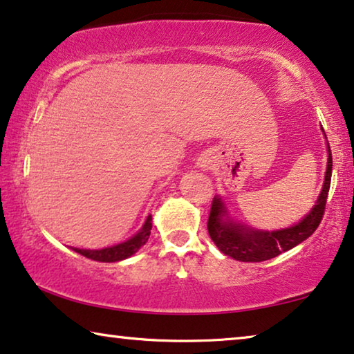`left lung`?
I'll list each match as a JSON object with an SVG mask.
<instances>
[{"instance_id":"obj_1","label":"left lung","mask_w":354,"mask_h":354,"mask_svg":"<svg viewBox=\"0 0 354 354\" xmlns=\"http://www.w3.org/2000/svg\"><path fill=\"white\" fill-rule=\"evenodd\" d=\"M324 133V129H322ZM326 136V133H324ZM327 141V136H326ZM332 176V152L327 142V168L324 184L315 202V207L293 226L276 229V231H265V229H255L252 226L242 225L229 215L223 197L215 196L212 202L210 216H208V234L215 245L237 261H266L271 260L281 253L297 247L298 243L306 241L322 220L326 208V201L328 187H330Z\"/></svg>"}]
</instances>
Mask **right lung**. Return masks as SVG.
<instances>
[{"mask_svg":"<svg viewBox=\"0 0 354 354\" xmlns=\"http://www.w3.org/2000/svg\"><path fill=\"white\" fill-rule=\"evenodd\" d=\"M151 229H152V215L149 213L144 220L141 229L136 234H133L131 237L127 239L120 243H115V245L106 247V248H99V250H86V248H72L80 255L89 258V260L94 261H101V263H115V261H122L127 260L131 255H134L139 248H141L144 243L147 242L149 236H151Z\"/></svg>","mask_w":354,"mask_h":354,"instance_id":"add662e5","label":"right lung"}]
</instances>
